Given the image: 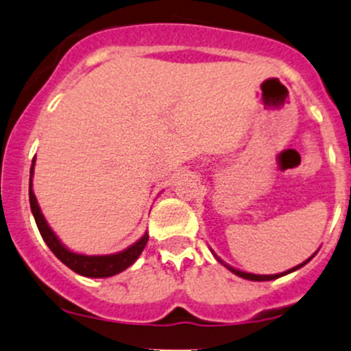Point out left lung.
Instances as JSON below:
<instances>
[{
    "label": "left lung",
    "mask_w": 351,
    "mask_h": 351,
    "mask_svg": "<svg viewBox=\"0 0 351 351\" xmlns=\"http://www.w3.org/2000/svg\"><path fill=\"white\" fill-rule=\"evenodd\" d=\"M213 256H215V259L219 261L220 264L222 265H225V267L228 269V271L230 272H234L235 276H239V278H243V279H249V281H272V279H278V278H281V276H286V274H289V272H293V271H298V269L300 267H302V265L304 264H308L309 261L313 259V257L316 256V252L313 254L311 257H309L308 261H304V263L302 264H300V265H296V267H293V269H289V271H286V272H281V274H269V276H263V274H250V272H243V271H239V269H234L232 267V265H228V264H225L222 259H219V257H217V254H213Z\"/></svg>",
    "instance_id": "1"
}]
</instances>
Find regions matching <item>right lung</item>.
Segmentation results:
<instances>
[{"mask_svg": "<svg viewBox=\"0 0 351 351\" xmlns=\"http://www.w3.org/2000/svg\"><path fill=\"white\" fill-rule=\"evenodd\" d=\"M33 166H35V158H33L32 169H29V206H32V213L35 217L36 227H38L43 241L50 247L51 252L57 256V259H60L73 272H77L80 276H86V278H110V276L119 274L124 269H128L129 265L136 263V259L145 250L147 239H149L147 232L138 242L129 245L128 249L121 250L117 254H110V256H84V254H75L58 241L55 232L47 223L45 217H43L42 210L38 206V202L35 198V193H33Z\"/></svg>", "mask_w": 351, "mask_h": 351, "instance_id": "1", "label": "right lung"}]
</instances>
